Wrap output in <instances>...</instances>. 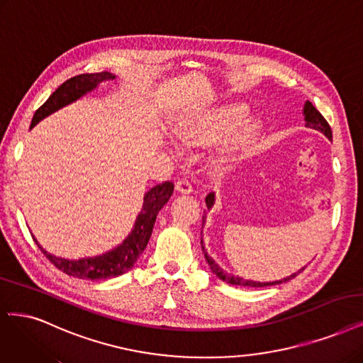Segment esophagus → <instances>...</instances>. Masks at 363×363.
Listing matches in <instances>:
<instances>
[{"instance_id":"obj_1","label":"esophagus","mask_w":363,"mask_h":363,"mask_svg":"<svg viewBox=\"0 0 363 363\" xmlns=\"http://www.w3.org/2000/svg\"><path fill=\"white\" fill-rule=\"evenodd\" d=\"M176 189L180 194H191L192 192V184L189 180L186 179H179L176 183Z\"/></svg>"}]
</instances>
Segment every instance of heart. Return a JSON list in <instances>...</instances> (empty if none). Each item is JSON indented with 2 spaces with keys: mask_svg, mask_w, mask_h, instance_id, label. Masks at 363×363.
Instances as JSON below:
<instances>
[{
  "mask_svg": "<svg viewBox=\"0 0 363 363\" xmlns=\"http://www.w3.org/2000/svg\"><path fill=\"white\" fill-rule=\"evenodd\" d=\"M245 116V108L231 105L206 112L182 121L177 128L179 138L187 144H203L228 133Z\"/></svg>",
  "mask_w": 363,
  "mask_h": 363,
  "instance_id": "1",
  "label": "heart"
}]
</instances>
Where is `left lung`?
Instances as JSON below:
<instances>
[{
  "label": "left lung",
  "mask_w": 363,
  "mask_h": 363,
  "mask_svg": "<svg viewBox=\"0 0 363 363\" xmlns=\"http://www.w3.org/2000/svg\"><path fill=\"white\" fill-rule=\"evenodd\" d=\"M303 114H305L306 128L320 130L321 133L326 135L329 140H332V129H330V126H329V123L326 121V118H324V117L320 114V111H318L314 105H312L309 101L305 104ZM213 203H215V195H213V194H208V195L206 196V204H207V207L210 208L211 206H213ZM204 219H206V216H203V222H204ZM201 247H203V252H204L206 261L208 262V266H210V270L213 272L219 279H222L223 282H227V284H231V285L247 286V289H249V286H269V285H277V284H282V282H286V281H290V279L296 278L298 273H301L302 270H305V267H303V269L298 270L297 273H293L291 277L284 278V279H281V281H274V282H255V281H247V279H243V278H239V277H234V274H230V273H227V272H223V270L216 264V262H215L213 259H211V257L207 255L206 249H204V246H203V239H201Z\"/></svg>",
  "instance_id": "8db88e82"
}]
</instances>
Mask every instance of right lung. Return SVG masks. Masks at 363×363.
Segmentation results:
<instances>
[{"label":"right lung","mask_w":363,"mask_h":363,"mask_svg":"<svg viewBox=\"0 0 363 363\" xmlns=\"http://www.w3.org/2000/svg\"><path fill=\"white\" fill-rule=\"evenodd\" d=\"M114 78H116L114 74H111L109 72L82 73L67 79L66 82H62L58 89L49 96L48 101L35 111L30 129H33L37 123L43 120L45 117H48L49 114H52V112H55L57 109L74 102L85 93L91 91L102 81L114 79ZM172 191H174V184L171 182H165V183L156 184L148 192H145L141 213L138 215V218H136L132 233L118 247L112 249V251L108 254L99 255L94 258H82V259L72 261L65 258H57L51 254H48L40 245L37 246H39L43 255L51 261L58 270L65 272L66 274H70V277L79 278V279H91V281L120 277V274L129 272L133 267L136 259H138L140 255L143 254L150 240V235H152L156 216L160 211V208L168 203V199L172 195Z\"/></svg>","instance_id":"right-lung-1"}]
</instances>
